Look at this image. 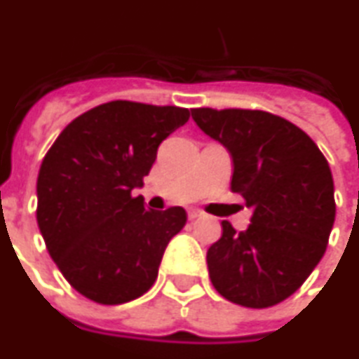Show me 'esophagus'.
Segmentation results:
<instances>
[{"label": "esophagus", "instance_id": "obj_1", "mask_svg": "<svg viewBox=\"0 0 359 359\" xmlns=\"http://www.w3.org/2000/svg\"><path fill=\"white\" fill-rule=\"evenodd\" d=\"M201 215H203V212H201V210H198V209L188 210V218H190V220H196V218H199Z\"/></svg>", "mask_w": 359, "mask_h": 359}]
</instances>
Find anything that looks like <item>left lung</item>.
Segmentation results:
<instances>
[{
	"instance_id": "left-lung-1",
	"label": "left lung",
	"mask_w": 359,
	"mask_h": 359,
	"mask_svg": "<svg viewBox=\"0 0 359 359\" xmlns=\"http://www.w3.org/2000/svg\"><path fill=\"white\" fill-rule=\"evenodd\" d=\"M199 130L233 160L231 191L252 209L250 226L207 250L212 286L243 307H273L307 280L325 252L335 222L330 163L314 141L265 111L194 109Z\"/></svg>"
}]
</instances>
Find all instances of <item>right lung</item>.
Wrapping results in <instances>:
<instances>
[{
  "label": "right lung",
  "instance_id": "1",
  "mask_svg": "<svg viewBox=\"0 0 359 359\" xmlns=\"http://www.w3.org/2000/svg\"><path fill=\"white\" fill-rule=\"evenodd\" d=\"M188 109L109 101L76 116L54 141L37 177V224L67 283L101 305L141 297L156 283L165 246L186 210H149L143 186L160 143Z\"/></svg>",
  "mask_w": 359,
  "mask_h": 359
}]
</instances>
